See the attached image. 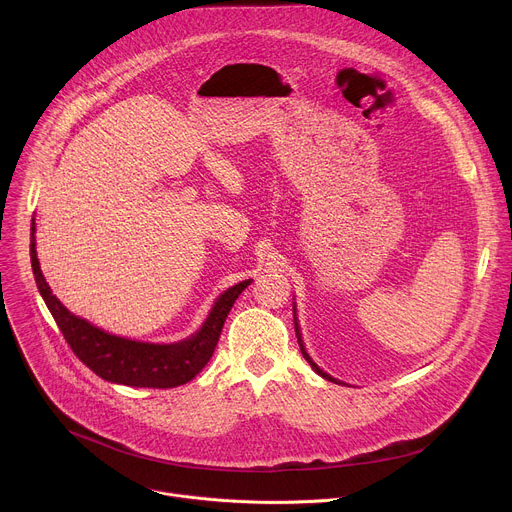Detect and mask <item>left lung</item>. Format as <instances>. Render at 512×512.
I'll use <instances>...</instances> for the list:
<instances>
[{
    "label": "left lung",
    "mask_w": 512,
    "mask_h": 512,
    "mask_svg": "<svg viewBox=\"0 0 512 512\" xmlns=\"http://www.w3.org/2000/svg\"><path fill=\"white\" fill-rule=\"evenodd\" d=\"M294 310H296V308H294ZM294 326H296V336H298V344H300V350H302V354H304V358H306V360H308V362H310V364H312V369H314V371H316V373H318V375H320V377H324V379H326V381H332V383H338V381H336V379H332V377H330V375H326V373H324V371H322V369H318V364H316V362H314V360H312V358H310V356H308V352H306V348H304V344H302V334H300V326H298V318H296V316H294Z\"/></svg>",
    "instance_id": "obj_1"
}]
</instances>
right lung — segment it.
<instances>
[{"mask_svg": "<svg viewBox=\"0 0 512 512\" xmlns=\"http://www.w3.org/2000/svg\"><path fill=\"white\" fill-rule=\"evenodd\" d=\"M34 223H32V243H30V259L32 271L36 277V285L40 294L56 320L64 340L77 358L101 379L127 385V387H150V389H172L192 381L210 360L218 338H221L225 320L241 296V291L251 283L243 281L227 289L225 294L216 300L212 312L208 314L200 332L188 340L176 344H148L135 342L127 338H119L107 334L87 320L70 314L58 300L40 271V263L36 257V239H34Z\"/></svg>", "mask_w": 512, "mask_h": 512, "instance_id": "right-lung-1", "label": "right lung"}]
</instances>
